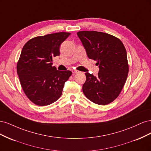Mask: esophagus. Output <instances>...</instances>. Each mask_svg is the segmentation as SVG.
<instances>
[{"label":"esophagus","instance_id":"esophagus-1","mask_svg":"<svg viewBox=\"0 0 151 151\" xmlns=\"http://www.w3.org/2000/svg\"><path fill=\"white\" fill-rule=\"evenodd\" d=\"M72 73H73V74H79V71H78V70H72Z\"/></svg>","mask_w":151,"mask_h":151}]
</instances>
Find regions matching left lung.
I'll use <instances>...</instances> for the list:
<instances>
[{
  "label": "left lung",
  "mask_w": 151,
  "mask_h": 151,
  "mask_svg": "<svg viewBox=\"0 0 151 151\" xmlns=\"http://www.w3.org/2000/svg\"><path fill=\"white\" fill-rule=\"evenodd\" d=\"M77 34L88 57L96 60L99 65L97 76L85 74L83 93L94 103H110L120 94L129 73L124 45L118 38L103 32L83 31Z\"/></svg>",
  "instance_id": "1"
}]
</instances>
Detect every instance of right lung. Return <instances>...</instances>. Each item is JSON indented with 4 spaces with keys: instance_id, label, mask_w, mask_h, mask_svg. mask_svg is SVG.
I'll list each match as a JSON object with an SVG mask.
<instances>
[{
    "instance_id": "obj_1",
    "label": "right lung",
    "mask_w": 151,
    "mask_h": 151,
    "mask_svg": "<svg viewBox=\"0 0 151 151\" xmlns=\"http://www.w3.org/2000/svg\"><path fill=\"white\" fill-rule=\"evenodd\" d=\"M70 33L49 34L31 39L22 49L17 72L26 96L38 106H47L61 96L70 70H57L52 57L60 55V46Z\"/></svg>"
}]
</instances>
